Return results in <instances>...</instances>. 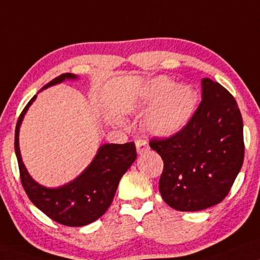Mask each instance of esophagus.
Returning <instances> with one entry per match:
<instances>
[{"mask_svg":"<svg viewBox=\"0 0 260 260\" xmlns=\"http://www.w3.org/2000/svg\"><path fill=\"white\" fill-rule=\"evenodd\" d=\"M135 145H136L137 154H142V153H145L149 149L148 143H147V141H145V140H137Z\"/></svg>","mask_w":260,"mask_h":260,"instance_id":"obj_1","label":"esophagus"}]
</instances>
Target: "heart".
<instances>
[{
  "mask_svg": "<svg viewBox=\"0 0 260 260\" xmlns=\"http://www.w3.org/2000/svg\"><path fill=\"white\" fill-rule=\"evenodd\" d=\"M198 94L188 84H175L168 77H156L147 82L140 92L136 107L149 110L145 125L152 135L174 136L193 115Z\"/></svg>",
  "mask_w": 260,
  "mask_h": 260,
  "instance_id": "obj_1",
  "label": "heart"
}]
</instances>
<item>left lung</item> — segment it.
I'll use <instances>...</instances> for the list:
<instances>
[{"label":"left lung","mask_w":260,"mask_h":260,"mask_svg":"<svg viewBox=\"0 0 260 260\" xmlns=\"http://www.w3.org/2000/svg\"><path fill=\"white\" fill-rule=\"evenodd\" d=\"M201 88L203 100L183 129L149 142L164 161L160 194L177 211L219 204L243 162V124L235 99L210 78H203Z\"/></svg>","instance_id":"1"}]
</instances>
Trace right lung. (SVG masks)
<instances>
[{
  "instance_id": "add662e5",
  "label": "right lung",
  "mask_w": 260,
  "mask_h": 260,
  "mask_svg": "<svg viewBox=\"0 0 260 260\" xmlns=\"http://www.w3.org/2000/svg\"><path fill=\"white\" fill-rule=\"evenodd\" d=\"M75 79H78V76L63 73L44 85L40 91L65 81ZM36 98L37 95H35L21 112L15 127L14 148L22 187L35 206L62 225L83 226L95 222L111 206L120 178L136 160V147L134 142L124 145L104 143L99 147L90 164L75 179L60 187H44L28 174L21 159L19 147L21 123Z\"/></svg>"
}]
</instances>
